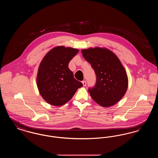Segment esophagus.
Here are the masks:
<instances>
[{
    "mask_svg": "<svg viewBox=\"0 0 158 158\" xmlns=\"http://www.w3.org/2000/svg\"><path fill=\"white\" fill-rule=\"evenodd\" d=\"M83 85V86H86V82L85 81H82Z\"/></svg>",
    "mask_w": 158,
    "mask_h": 158,
    "instance_id": "obj_1",
    "label": "esophagus"
}]
</instances>
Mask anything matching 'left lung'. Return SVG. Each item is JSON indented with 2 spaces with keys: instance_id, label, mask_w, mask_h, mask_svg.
<instances>
[{
  "instance_id": "8db88e82",
  "label": "left lung",
  "mask_w": 158,
  "mask_h": 158,
  "mask_svg": "<svg viewBox=\"0 0 158 158\" xmlns=\"http://www.w3.org/2000/svg\"><path fill=\"white\" fill-rule=\"evenodd\" d=\"M82 53L96 75L95 85L88 89L91 97L104 107L115 104L123 97L128 87L127 75L120 61L106 48L85 49Z\"/></svg>"
}]
</instances>
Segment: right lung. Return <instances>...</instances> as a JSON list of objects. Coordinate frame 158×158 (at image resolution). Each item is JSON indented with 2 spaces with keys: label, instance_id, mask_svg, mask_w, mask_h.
<instances>
[{
  "label": "right lung",
  "instance_id": "right-lung-1",
  "mask_svg": "<svg viewBox=\"0 0 158 158\" xmlns=\"http://www.w3.org/2000/svg\"><path fill=\"white\" fill-rule=\"evenodd\" d=\"M78 52L76 48L59 46L43 58L38 69L37 83L41 95L48 103L64 105L82 86L68 68L70 61Z\"/></svg>",
  "mask_w": 158,
  "mask_h": 158
}]
</instances>
